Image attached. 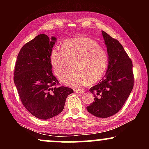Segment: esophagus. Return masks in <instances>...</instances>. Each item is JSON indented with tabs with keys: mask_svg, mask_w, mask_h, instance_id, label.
<instances>
[{
	"mask_svg": "<svg viewBox=\"0 0 149 149\" xmlns=\"http://www.w3.org/2000/svg\"><path fill=\"white\" fill-rule=\"evenodd\" d=\"M74 92H76V94H83L85 91L83 90H80V89H75Z\"/></svg>",
	"mask_w": 149,
	"mask_h": 149,
	"instance_id": "34e87169",
	"label": "esophagus"
}]
</instances>
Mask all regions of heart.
<instances>
[{
  "mask_svg": "<svg viewBox=\"0 0 149 149\" xmlns=\"http://www.w3.org/2000/svg\"><path fill=\"white\" fill-rule=\"evenodd\" d=\"M56 76L65 84L78 88L95 83L107 71L109 55L105 49L90 38H74L64 40L61 51L53 49L49 57ZM74 64V73L67 78Z\"/></svg>",
  "mask_w": 149,
  "mask_h": 149,
  "instance_id": "1",
  "label": "heart"
}]
</instances>
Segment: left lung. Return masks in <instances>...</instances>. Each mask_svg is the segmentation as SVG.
I'll use <instances>...</instances> for the list:
<instances>
[{
	"mask_svg": "<svg viewBox=\"0 0 149 149\" xmlns=\"http://www.w3.org/2000/svg\"><path fill=\"white\" fill-rule=\"evenodd\" d=\"M102 35L109 66L104 78L90 89L95 102L87 107V110L96 117L108 118L120 110L130 95L134 80L132 62L123 45L103 31Z\"/></svg>",
	"mask_w": 149,
	"mask_h": 149,
	"instance_id": "8db88e82",
	"label": "left lung"
}]
</instances>
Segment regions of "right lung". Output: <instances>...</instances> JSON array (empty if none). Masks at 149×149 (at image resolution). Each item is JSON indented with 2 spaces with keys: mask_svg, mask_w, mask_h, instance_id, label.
<instances>
[{
  "mask_svg": "<svg viewBox=\"0 0 149 149\" xmlns=\"http://www.w3.org/2000/svg\"><path fill=\"white\" fill-rule=\"evenodd\" d=\"M57 38L40 34L26 43L19 52L14 83L26 110L39 119L57 116L64 109L71 88L60 86L52 71L49 57Z\"/></svg>",
  "mask_w": 149,
  "mask_h": 149,
  "instance_id": "1",
  "label": "right lung"
}]
</instances>
